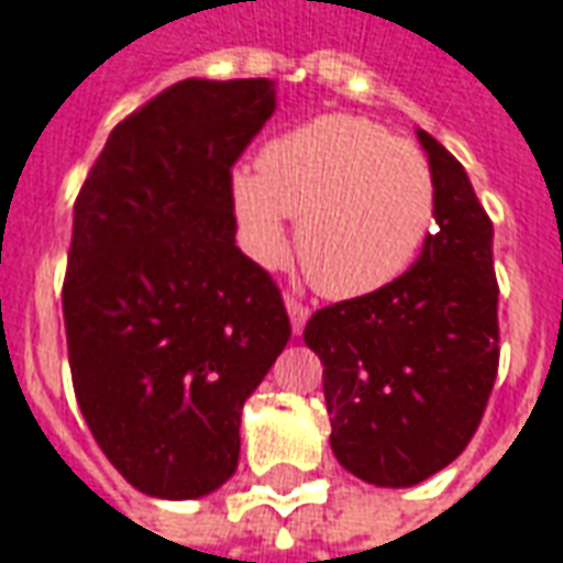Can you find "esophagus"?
Instances as JSON below:
<instances>
[{"mask_svg":"<svg viewBox=\"0 0 563 563\" xmlns=\"http://www.w3.org/2000/svg\"><path fill=\"white\" fill-rule=\"evenodd\" d=\"M285 306H288L290 328H294V333H300L306 328V321H309V306L300 303L297 297H285Z\"/></svg>","mask_w":563,"mask_h":563,"instance_id":"1","label":"esophagus"}]
</instances>
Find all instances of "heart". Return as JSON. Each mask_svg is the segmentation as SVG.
<instances>
[{
	"instance_id": "heart-1",
	"label": "heart",
	"mask_w": 563,
	"mask_h": 563,
	"mask_svg": "<svg viewBox=\"0 0 563 563\" xmlns=\"http://www.w3.org/2000/svg\"><path fill=\"white\" fill-rule=\"evenodd\" d=\"M230 199L251 257L275 263L288 217H300L306 275L321 294L352 300L410 269L435 227L438 184L420 146L364 115L331 112L273 137L257 170H232Z\"/></svg>"
}]
</instances>
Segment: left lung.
<instances>
[{"mask_svg":"<svg viewBox=\"0 0 563 563\" xmlns=\"http://www.w3.org/2000/svg\"><path fill=\"white\" fill-rule=\"evenodd\" d=\"M438 184L435 230L393 285L316 309L303 340L324 364L331 448L377 487L451 466L478 432L499 371L494 223L466 170L420 131Z\"/></svg>","mask_w":563,"mask_h":563,"instance_id":"left-lung-1","label":"left lung"}]
</instances>
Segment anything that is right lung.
Here are the masks:
<instances>
[{"mask_svg": "<svg viewBox=\"0 0 563 563\" xmlns=\"http://www.w3.org/2000/svg\"><path fill=\"white\" fill-rule=\"evenodd\" d=\"M275 112L269 79H186L112 128L88 170L64 275L69 374L131 487L217 490L247 395L290 340L273 275L235 247L230 177Z\"/></svg>", "mask_w": 563, "mask_h": 563, "instance_id": "obj_1", "label": "right lung"}]
</instances>
